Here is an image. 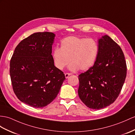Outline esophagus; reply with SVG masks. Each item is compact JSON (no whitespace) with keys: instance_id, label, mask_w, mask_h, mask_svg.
<instances>
[{"instance_id":"esophagus-1","label":"esophagus","mask_w":135,"mask_h":135,"mask_svg":"<svg viewBox=\"0 0 135 135\" xmlns=\"http://www.w3.org/2000/svg\"><path fill=\"white\" fill-rule=\"evenodd\" d=\"M71 75V73H65V75L66 78H68L69 77V75Z\"/></svg>"}]
</instances>
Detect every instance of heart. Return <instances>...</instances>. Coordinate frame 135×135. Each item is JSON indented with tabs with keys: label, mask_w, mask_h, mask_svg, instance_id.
Instances as JSON below:
<instances>
[{
	"label": "heart",
	"mask_w": 135,
	"mask_h": 135,
	"mask_svg": "<svg viewBox=\"0 0 135 135\" xmlns=\"http://www.w3.org/2000/svg\"><path fill=\"white\" fill-rule=\"evenodd\" d=\"M99 47L96 41L69 36L62 39L60 48L55 47L52 52L54 64L58 69L62 70L70 63L71 71H86L94 65L98 54Z\"/></svg>",
	"instance_id": "heart-1"
}]
</instances>
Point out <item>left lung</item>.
Wrapping results in <instances>:
<instances>
[{
	"instance_id": "8db88e82",
	"label": "left lung",
	"mask_w": 135,
	"mask_h": 135,
	"mask_svg": "<svg viewBox=\"0 0 135 135\" xmlns=\"http://www.w3.org/2000/svg\"><path fill=\"white\" fill-rule=\"evenodd\" d=\"M98 54L94 65L78 75L79 97L85 105L100 109L113 103L127 76V64L120 46L109 36L98 40Z\"/></svg>"
}]
</instances>
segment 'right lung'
Returning <instances> with one entry per match:
<instances>
[{
  "label": "right lung",
  "instance_id": "add662e5",
  "mask_svg": "<svg viewBox=\"0 0 135 135\" xmlns=\"http://www.w3.org/2000/svg\"><path fill=\"white\" fill-rule=\"evenodd\" d=\"M55 34L35 32L19 43L9 64L14 93L21 101L43 108L57 97L65 80L64 72L54 66L51 52Z\"/></svg>",
  "mask_w": 135,
  "mask_h": 135
}]
</instances>
